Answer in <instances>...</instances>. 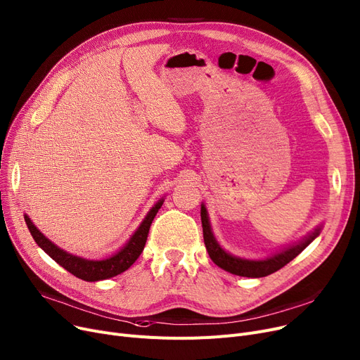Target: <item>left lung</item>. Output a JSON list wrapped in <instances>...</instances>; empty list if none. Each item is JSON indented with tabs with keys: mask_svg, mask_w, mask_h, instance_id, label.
Masks as SVG:
<instances>
[{
	"mask_svg": "<svg viewBox=\"0 0 360 360\" xmlns=\"http://www.w3.org/2000/svg\"><path fill=\"white\" fill-rule=\"evenodd\" d=\"M200 219H202V229H203V242L205 246H207V250L210 253V258L217 264L219 268L226 269L234 276H242V277H250V278H259V277H266L269 274L276 272L281 269L284 265H287L290 261H293L296 256L309 245L314 238L319 234V229L315 230L311 236H307L306 238L292 248H288L277 255H272L266 259L261 261H250V259H242L237 258V256H233L227 253L224 249H222L211 231V226L208 221L207 210L202 205L200 208Z\"/></svg>",
	"mask_w": 360,
	"mask_h": 360,
	"instance_id": "1",
	"label": "left lung"
}]
</instances>
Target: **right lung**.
I'll return each instance as SVG.
<instances>
[{
    "mask_svg": "<svg viewBox=\"0 0 360 360\" xmlns=\"http://www.w3.org/2000/svg\"><path fill=\"white\" fill-rule=\"evenodd\" d=\"M162 202L164 200H160L155 207L149 211V214L143 219L141 227L136 230V233L130 237L129 243L122 250L110 256V258L101 259V261H88V259L79 258V256L64 252L63 249L56 246L53 242L48 240V238L35 226H33V222L30 221V218L27 215H25V221H26L32 237L35 238L38 246L45 253H48L58 265L65 268L68 272H72L73 276H76L80 280L99 281V280L111 278L114 276H118V274L124 272L134 264L136 259L139 258L143 248H145V243H146L149 227L152 224L153 218H155L158 210L161 208Z\"/></svg>",
    "mask_w": 360,
    "mask_h": 360,
    "instance_id": "right-lung-1",
    "label": "right lung"
}]
</instances>
